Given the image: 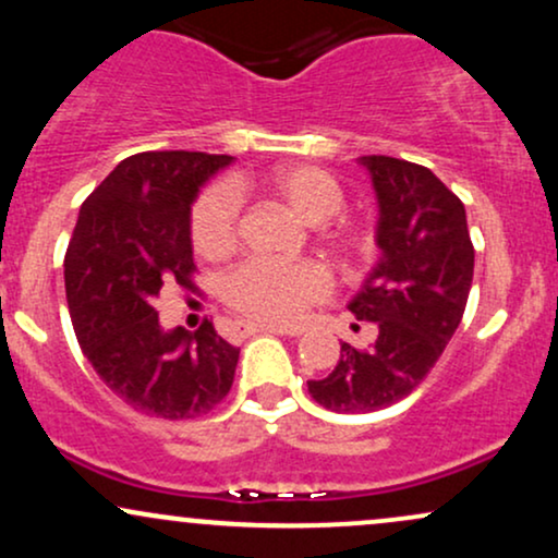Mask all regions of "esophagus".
<instances>
[{
	"instance_id": "1",
	"label": "esophagus",
	"mask_w": 558,
	"mask_h": 558,
	"mask_svg": "<svg viewBox=\"0 0 558 558\" xmlns=\"http://www.w3.org/2000/svg\"><path fill=\"white\" fill-rule=\"evenodd\" d=\"M233 330L239 332L241 338L254 336V332H278V336H288V330L283 328H275V325H259V323H235Z\"/></svg>"
}]
</instances>
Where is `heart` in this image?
Instances as JSON below:
<instances>
[{
	"mask_svg": "<svg viewBox=\"0 0 558 558\" xmlns=\"http://www.w3.org/2000/svg\"><path fill=\"white\" fill-rule=\"evenodd\" d=\"M262 183L275 196L283 198L301 220L312 222V226L330 220L343 207L341 183L315 165H278L265 172ZM246 185L248 178L235 175L230 183L220 181L207 185L196 196L189 215V233L196 254L217 259L235 246L241 215L239 191ZM338 241L345 246L351 243L345 235H338ZM328 272L310 259L283 262L248 257L222 275L220 280V293L226 304L265 325L299 323L312 306L328 296Z\"/></svg>",
	"mask_w": 558,
	"mask_h": 558,
	"instance_id": "obj_1",
	"label": "heart"
}]
</instances>
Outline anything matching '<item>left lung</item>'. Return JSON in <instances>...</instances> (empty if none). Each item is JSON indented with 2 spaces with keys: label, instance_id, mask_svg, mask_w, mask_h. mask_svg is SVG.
Wrapping results in <instances>:
<instances>
[{
  "label": "left lung",
  "instance_id": "1",
  "mask_svg": "<svg viewBox=\"0 0 558 558\" xmlns=\"http://www.w3.org/2000/svg\"><path fill=\"white\" fill-rule=\"evenodd\" d=\"M380 204V262L349 304L375 323L369 349L341 343V360L310 396L338 414H364L407 399L425 380L462 323L475 272L464 204L422 165L360 157Z\"/></svg>",
  "mask_w": 558,
  "mask_h": 558
}]
</instances>
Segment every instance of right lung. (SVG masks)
I'll return each mask as SVG.
<instances>
[{
    "label": "right lung",
    "mask_w": 558,
    "mask_h": 558,
    "mask_svg": "<svg viewBox=\"0 0 558 558\" xmlns=\"http://www.w3.org/2000/svg\"><path fill=\"white\" fill-rule=\"evenodd\" d=\"M228 155L141 151L83 202L65 252L75 336L105 386L149 417L194 420L228 396L239 349L204 319L196 332L162 330L165 286H194L189 215L198 185Z\"/></svg>",
    "instance_id": "obj_1"
}]
</instances>
